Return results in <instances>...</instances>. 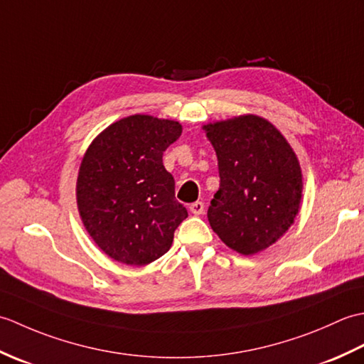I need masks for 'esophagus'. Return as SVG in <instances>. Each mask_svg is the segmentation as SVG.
<instances>
[{
    "label": "esophagus",
    "instance_id": "obj_1",
    "mask_svg": "<svg viewBox=\"0 0 364 364\" xmlns=\"http://www.w3.org/2000/svg\"><path fill=\"white\" fill-rule=\"evenodd\" d=\"M189 210H191V213H192V214H196V215L203 214V211H205V203H203V202H196V203H192V205L189 206Z\"/></svg>",
    "mask_w": 364,
    "mask_h": 364
}]
</instances>
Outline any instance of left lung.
<instances>
[{"label": "left lung", "mask_w": 364, "mask_h": 364, "mask_svg": "<svg viewBox=\"0 0 364 364\" xmlns=\"http://www.w3.org/2000/svg\"><path fill=\"white\" fill-rule=\"evenodd\" d=\"M205 131L220 176L208 208L211 228L242 255L267 249L299 213L304 184L296 153L272 123L257 115L215 122Z\"/></svg>", "instance_id": "obj_1"}]
</instances>
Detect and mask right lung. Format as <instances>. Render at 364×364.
<instances>
[{"label":"right lung","instance_id":"right-lung-1","mask_svg":"<svg viewBox=\"0 0 364 364\" xmlns=\"http://www.w3.org/2000/svg\"><path fill=\"white\" fill-rule=\"evenodd\" d=\"M180 136L178 122L129 115L107 127L84 154L78 210L107 257L145 266L168 252L188 210L175 198V180L162 154Z\"/></svg>","mask_w":364,"mask_h":364}]
</instances>
